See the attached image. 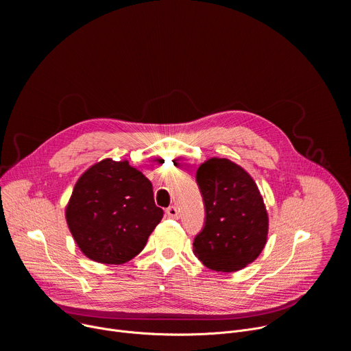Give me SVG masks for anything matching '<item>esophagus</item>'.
Instances as JSON below:
<instances>
[{"label":"esophagus","mask_w":351,"mask_h":351,"mask_svg":"<svg viewBox=\"0 0 351 351\" xmlns=\"http://www.w3.org/2000/svg\"><path fill=\"white\" fill-rule=\"evenodd\" d=\"M167 215L171 218H179V210L175 206H171L167 208Z\"/></svg>","instance_id":"obj_1"}]
</instances>
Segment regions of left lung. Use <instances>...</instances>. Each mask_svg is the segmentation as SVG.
Returning <instances> with one entry per match:
<instances>
[{
    "label": "left lung",
    "instance_id": "left-lung-1",
    "mask_svg": "<svg viewBox=\"0 0 351 351\" xmlns=\"http://www.w3.org/2000/svg\"><path fill=\"white\" fill-rule=\"evenodd\" d=\"M195 180L206 222L194 237V256L217 272H236L253 263L268 234V214L253 178L226 158H211L199 165Z\"/></svg>",
    "mask_w": 351,
    "mask_h": 351
}]
</instances>
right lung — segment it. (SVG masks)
Instances as JSON below:
<instances>
[{
	"label": "right lung",
	"mask_w": 351,
	"mask_h": 351,
	"mask_svg": "<svg viewBox=\"0 0 351 351\" xmlns=\"http://www.w3.org/2000/svg\"><path fill=\"white\" fill-rule=\"evenodd\" d=\"M69 230L93 261L123 264L144 248L164 211L153 184L128 161H99L76 182L66 207Z\"/></svg>",
	"instance_id": "add662e5"
}]
</instances>
